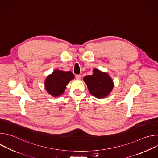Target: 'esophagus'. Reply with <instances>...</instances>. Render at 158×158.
<instances>
[{
  "instance_id": "esophagus-1",
  "label": "esophagus",
  "mask_w": 158,
  "mask_h": 158,
  "mask_svg": "<svg viewBox=\"0 0 158 158\" xmlns=\"http://www.w3.org/2000/svg\"><path fill=\"white\" fill-rule=\"evenodd\" d=\"M81 76H80V75H76V79H77V80H80L81 79Z\"/></svg>"
}]
</instances>
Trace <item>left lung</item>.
Returning <instances> with one entry per match:
<instances>
[{
	"label": "left lung",
	"instance_id": "left-lung-1",
	"mask_svg": "<svg viewBox=\"0 0 158 158\" xmlns=\"http://www.w3.org/2000/svg\"><path fill=\"white\" fill-rule=\"evenodd\" d=\"M92 75L84 77L89 93L98 99L107 97L114 87V82L110 76L97 68H94Z\"/></svg>",
	"mask_w": 158,
	"mask_h": 158
}]
</instances>
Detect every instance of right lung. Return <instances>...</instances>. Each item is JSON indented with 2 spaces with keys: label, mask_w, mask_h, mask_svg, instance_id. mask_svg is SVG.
I'll return each instance as SVG.
<instances>
[{
  "label": "right lung",
  "mask_w": 158,
  "mask_h": 158,
  "mask_svg": "<svg viewBox=\"0 0 158 158\" xmlns=\"http://www.w3.org/2000/svg\"><path fill=\"white\" fill-rule=\"evenodd\" d=\"M74 79V75L71 71L56 69L45 80V89L52 96L59 97L64 93L67 85Z\"/></svg>",
  "instance_id": "right-lung-1"
}]
</instances>
